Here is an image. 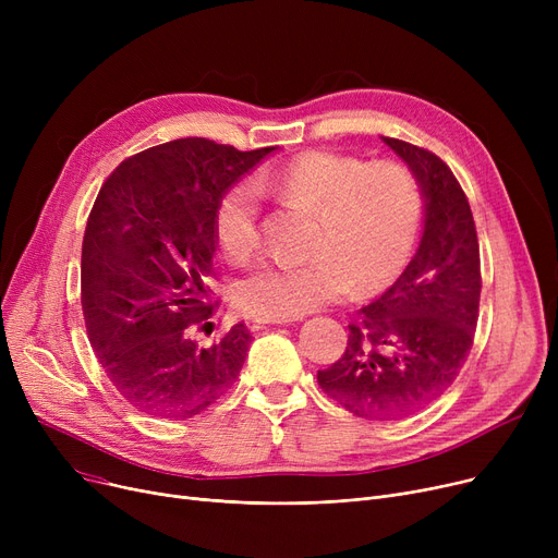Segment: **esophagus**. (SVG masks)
Listing matches in <instances>:
<instances>
[{
  "label": "esophagus",
  "mask_w": 558,
  "mask_h": 558,
  "mask_svg": "<svg viewBox=\"0 0 558 558\" xmlns=\"http://www.w3.org/2000/svg\"><path fill=\"white\" fill-rule=\"evenodd\" d=\"M291 320H299V318H255L253 324L259 328V326H284V324H291Z\"/></svg>",
  "instance_id": "esophagus-1"
}]
</instances>
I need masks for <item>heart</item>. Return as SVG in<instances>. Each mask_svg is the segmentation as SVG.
<instances>
[{"label": "heart", "instance_id": "obj_1", "mask_svg": "<svg viewBox=\"0 0 558 558\" xmlns=\"http://www.w3.org/2000/svg\"><path fill=\"white\" fill-rule=\"evenodd\" d=\"M257 190L314 215L307 259L276 262L238 287V305L259 318H296L391 284L412 257L423 192L414 171L396 160L314 149L262 173ZM215 242L230 264L251 262L259 248V201L248 183L232 185L215 208Z\"/></svg>", "mask_w": 558, "mask_h": 558}]
</instances>
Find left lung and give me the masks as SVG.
<instances>
[{
	"label": "left lung",
	"instance_id": "8db88e82",
	"mask_svg": "<svg viewBox=\"0 0 558 558\" xmlns=\"http://www.w3.org/2000/svg\"><path fill=\"white\" fill-rule=\"evenodd\" d=\"M412 167L427 198L414 259L350 324L343 355L318 371V387L350 414L396 421L441 396L473 348L482 269L475 219L452 169L436 154L385 137Z\"/></svg>",
	"mask_w": 558,
	"mask_h": 558
}]
</instances>
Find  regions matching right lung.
<instances>
[{
  "label": "right lung",
  "instance_id": "1",
  "mask_svg": "<svg viewBox=\"0 0 558 558\" xmlns=\"http://www.w3.org/2000/svg\"><path fill=\"white\" fill-rule=\"evenodd\" d=\"M274 149L183 137L126 158L101 185L83 234L81 307L101 368L140 412L185 421L238 379L246 326L208 348L192 332L215 314L217 203Z\"/></svg>",
  "mask_w": 558,
  "mask_h": 558
}]
</instances>
